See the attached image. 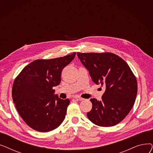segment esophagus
<instances>
[{
    "instance_id": "1",
    "label": "esophagus",
    "mask_w": 153,
    "mask_h": 153,
    "mask_svg": "<svg viewBox=\"0 0 153 153\" xmlns=\"http://www.w3.org/2000/svg\"><path fill=\"white\" fill-rule=\"evenodd\" d=\"M74 99H75L76 100H80V101H81V100H82L84 99H82V97H79V96H78V95H75V96H74Z\"/></svg>"
}]
</instances>
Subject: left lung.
<instances>
[{
	"label": "left lung",
	"mask_w": 153,
	"mask_h": 153,
	"mask_svg": "<svg viewBox=\"0 0 153 153\" xmlns=\"http://www.w3.org/2000/svg\"><path fill=\"white\" fill-rule=\"evenodd\" d=\"M89 71L92 81L105 85L100 101L91 99L92 110L87 116L96 125H116L126 117L134 105L138 91L136 77L128 64L111 53H77Z\"/></svg>",
	"instance_id": "8db88e82"
}]
</instances>
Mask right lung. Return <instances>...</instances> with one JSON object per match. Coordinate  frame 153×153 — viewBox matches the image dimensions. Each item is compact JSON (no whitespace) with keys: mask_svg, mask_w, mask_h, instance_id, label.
<instances>
[{"mask_svg":"<svg viewBox=\"0 0 153 153\" xmlns=\"http://www.w3.org/2000/svg\"><path fill=\"white\" fill-rule=\"evenodd\" d=\"M76 53L50 59H37L24 68L15 78L12 99L19 115L30 128L39 132L57 128L64 121L68 99L54 95L53 87L61 82L62 69Z\"/></svg>","mask_w":153,"mask_h":153,"instance_id":"add662e5","label":"right lung"}]
</instances>
